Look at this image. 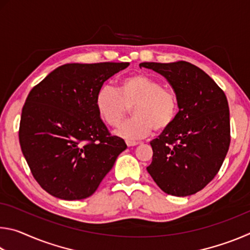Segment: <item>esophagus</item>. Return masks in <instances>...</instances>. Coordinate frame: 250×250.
I'll use <instances>...</instances> for the list:
<instances>
[{"mask_svg": "<svg viewBox=\"0 0 250 250\" xmlns=\"http://www.w3.org/2000/svg\"><path fill=\"white\" fill-rule=\"evenodd\" d=\"M125 143H126V146H138L140 142L132 141V140H125Z\"/></svg>", "mask_w": 250, "mask_h": 250, "instance_id": "esophagus-1", "label": "esophagus"}]
</instances>
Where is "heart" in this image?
<instances>
[{"label": "heart", "instance_id": "b5f03b06", "mask_svg": "<svg viewBox=\"0 0 250 250\" xmlns=\"http://www.w3.org/2000/svg\"><path fill=\"white\" fill-rule=\"evenodd\" d=\"M96 107L101 119L111 126L119 125L132 107L133 117L117 130V134L135 140L149 135L153 129H167L175 120L179 101L175 92L162 86L160 80L134 74L122 79L118 89L103 84L97 91Z\"/></svg>", "mask_w": 250, "mask_h": 250}]
</instances>
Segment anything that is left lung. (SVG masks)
I'll return each mask as SVG.
<instances>
[{"label": "left lung", "instance_id": "1", "mask_svg": "<svg viewBox=\"0 0 250 250\" xmlns=\"http://www.w3.org/2000/svg\"><path fill=\"white\" fill-rule=\"evenodd\" d=\"M167 79L179 112L173 124L150 142L152 162L146 167L163 192L188 196L214 179L230 143L229 108L218 84L191 62H141Z\"/></svg>", "mask_w": 250, "mask_h": 250}]
</instances>
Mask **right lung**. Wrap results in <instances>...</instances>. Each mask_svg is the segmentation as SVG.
I'll list each match as a JSON object with an SVG mask.
<instances>
[{
	"mask_svg": "<svg viewBox=\"0 0 250 250\" xmlns=\"http://www.w3.org/2000/svg\"><path fill=\"white\" fill-rule=\"evenodd\" d=\"M129 62L66 64L29 91L19 139L34 179L66 201L92 195L126 145L111 135L96 107L108 78Z\"/></svg>",
	"mask_w": 250,
	"mask_h": 250,
	"instance_id": "1",
	"label": "right lung"
}]
</instances>
